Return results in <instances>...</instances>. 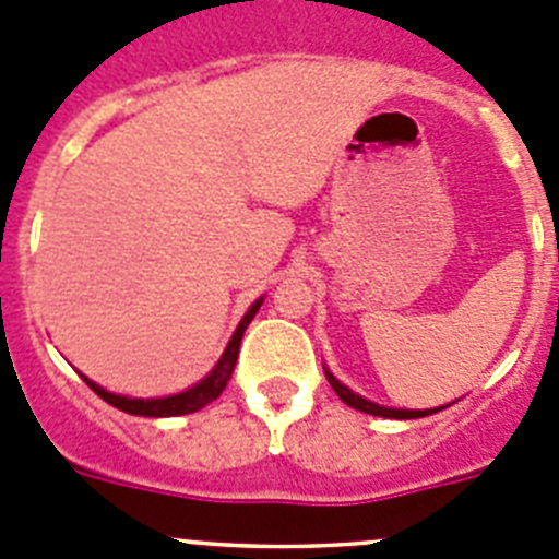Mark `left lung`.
<instances>
[{"instance_id":"8db88e82","label":"left lung","mask_w":559,"mask_h":559,"mask_svg":"<svg viewBox=\"0 0 559 559\" xmlns=\"http://www.w3.org/2000/svg\"><path fill=\"white\" fill-rule=\"evenodd\" d=\"M323 370H326V368H323ZM326 379H329V384H332V390L340 395V401L348 403V406L356 408V412L373 414V417H386V419H417V417H428V414L442 412V408H448V406H439V408H423V412H419V408H386V406H379V403L368 401V397H362V395H356V392H350L348 386L340 384V381L334 379V376L329 373V370H326Z\"/></svg>"}]
</instances>
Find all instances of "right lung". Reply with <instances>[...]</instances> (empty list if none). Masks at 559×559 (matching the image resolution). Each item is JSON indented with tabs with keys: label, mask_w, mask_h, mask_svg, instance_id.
I'll return each instance as SVG.
<instances>
[{
	"label": "right lung",
	"mask_w": 559,
	"mask_h": 559,
	"mask_svg": "<svg viewBox=\"0 0 559 559\" xmlns=\"http://www.w3.org/2000/svg\"><path fill=\"white\" fill-rule=\"evenodd\" d=\"M260 305H263V299L254 301V305L247 310V316L241 318V323H238V329L233 332L230 343H227L225 354H222V359L216 362V368L211 370V373L205 376L200 384L189 386V390L178 392V395L147 397V401H145V397H126V395H115V392H106L104 386H98L95 381H90L87 376H82V379L87 381V386L95 392V395L104 397L106 403H111V406L120 408V412L136 414V417H178V414L200 412V408L209 406L211 401H216V397L222 395V390L227 386V381H230L233 368H236V362H238V348H241V337H243V332H247L249 321L254 318V312L260 310Z\"/></svg>",
	"instance_id": "obj_1"
}]
</instances>
